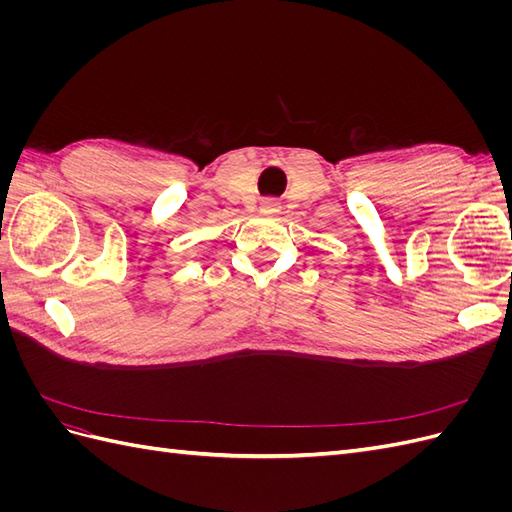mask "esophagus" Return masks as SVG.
I'll list each match as a JSON object with an SVG mask.
<instances>
[{
    "label": "esophagus",
    "mask_w": 512,
    "mask_h": 512,
    "mask_svg": "<svg viewBox=\"0 0 512 512\" xmlns=\"http://www.w3.org/2000/svg\"><path fill=\"white\" fill-rule=\"evenodd\" d=\"M262 211H265V213H275L277 211L275 200H265V203H262Z\"/></svg>",
    "instance_id": "34e87169"
}]
</instances>
